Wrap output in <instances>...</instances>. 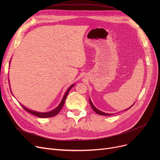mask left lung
I'll use <instances>...</instances> for the list:
<instances>
[{"mask_svg":"<svg viewBox=\"0 0 160 160\" xmlns=\"http://www.w3.org/2000/svg\"><path fill=\"white\" fill-rule=\"evenodd\" d=\"M89 103H90V105H91V108H92V109H93V110L97 113V114H99V115H108V116H109V115H112L113 114H112V113H110V114H108V113H104V112H101V111H100V110H98V109H97L94 106H93V104H92V102H91V100H90V98H89ZM133 106V105H132ZM131 106V107H132ZM131 107H130L128 109H130ZM128 109H127V110H128Z\"/></svg>","mask_w":160,"mask_h":160,"instance_id":"1","label":"left lung"}]
</instances>
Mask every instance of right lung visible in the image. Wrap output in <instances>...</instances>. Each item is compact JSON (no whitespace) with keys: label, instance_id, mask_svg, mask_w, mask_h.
I'll return each instance as SVG.
<instances>
[{"label":"right lung","instance_id":"add662e5","mask_svg":"<svg viewBox=\"0 0 160 160\" xmlns=\"http://www.w3.org/2000/svg\"><path fill=\"white\" fill-rule=\"evenodd\" d=\"M73 86H74V84L72 85V86L68 89V90L67 91V92L65 93V95H64V97H63V99H62V100L61 103H60V104H59V106H58L56 108H55L54 110H53L52 111H50V112H47V113H40V112H35V111H32V110H28V109L26 108L24 106H23L22 104H21V106L25 110L27 111L28 112H29L30 113H31V114H32V115H36V116H37V117H41V118H47V117H54V116L56 115L59 112H60V111L62 110V108H63V105H64V103H65V99H66V98H67V95H68L69 91L71 90V89Z\"/></svg>","mask_w":160,"mask_h":160}]
</instances>
